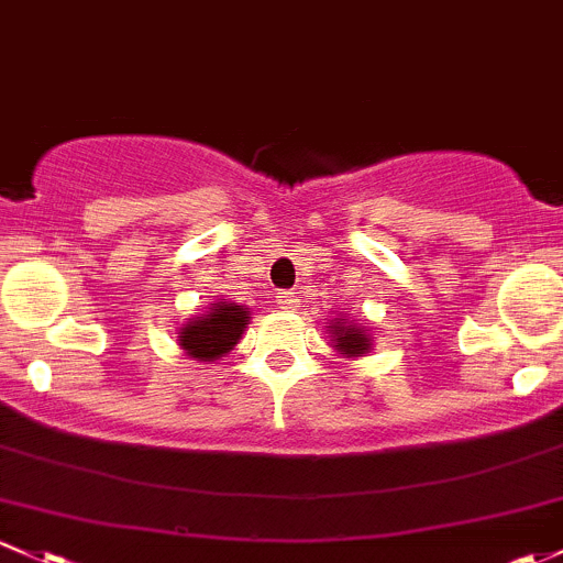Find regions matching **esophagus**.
I'll list each match as a JSON object with an SVG mask.
<instances>
[{
	"label": "esophagus",
	"instance_id": "esophagus-1",
	"mask_svg": "<svg viewBox=\"0 0 563 563\" xmlns=\"http://www.w3.org/2000/svg\"><path fill=\"white\" fill-rule=\"evenodd\" d=\"M277 307H280V310H288V312H294V310H299V299H297V294H280V297H277Z\"/></svg>",
	"mask_w": 563,
	"mask_h": 563
}]
</instances>
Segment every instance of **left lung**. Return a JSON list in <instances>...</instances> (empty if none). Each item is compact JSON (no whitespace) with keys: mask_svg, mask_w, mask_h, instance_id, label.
Segmentation results:
<instances>
[{"mask_svg":"<svg viewBox=\"0 0 563 563\" xmlns=\"http://www.w3.org/2000/svg\"><path fill=\"white\" fill-rule=\"evenodd\" d=\"M327 334L331 336L329 345L334 347L342 358H358L366 356L369 351H375V347H372L375 336H372L369 327L353 323L347 316H336L327 327Z\"/></svg>","mask_w":563,"mask_h":563,"instance_id":"left-lung-1","label":"left lung"}]
</instances>
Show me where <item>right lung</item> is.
<instances>
[{"instance_id":"right-lung-1","label":"right lung","mask_w":563,"mask_h":563,"mask_svg":"<svg viewBox=\"0 0 563 563\" xmlns=\"http://www.w3.org/2000/svg\"><path fill=\"white\" fill-rule=\"evenodd\" d=\"M247 321H251V307L236 305V301H216L202 316L188 318L177 329V345L188 358L212 364L234 351V345L245 334Z\"/></svg>"}]
</instances>
